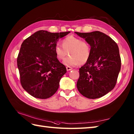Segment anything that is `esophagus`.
Returning <instances> with one entry per match:
<instances>
[{
	"label": "esophagus",
	"mask_w": 134,
	"mask_h": 134,
	"mask_svg": "<svg viewBox=\"0 0 134 134\" xmlns=\"http://www.w3.org/2000/svg\"><path fill=\"white\" fill-rule=\"evenodd\" d=\"M66 69H67V71H71V70H72V67H69V66H67V67H66Z\"/></svg>",
	"instance_id": "34e87169"
}]
</instances>
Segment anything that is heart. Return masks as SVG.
I'll return each instance as SVG.
<instances>
[{"label": "heart", "mask_w": 134, "mask_h": 134, "mask_svg": "<svg viewBox=\"0 0 134 134\" xmlns=\"http://www.w3.org/2000/svg\"><path fill=\"white\" fill-rule=\"evenodd\" d=\"M62 43V46L59 44H56L54 52L59 60L63 59L69 53L70 56L63 61L64 65L75 66L84 64L89 61L91 56V48L87 42L71 35L63 39Z\"/></svg>", "instance_id": "heart-1"}]
</instances>
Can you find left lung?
<instances>
[{"label": "left lung", "mask_w": 134, "mask_h": 134, "mask_svg": "<svg viewBox=\"0 0 134 134\" xmlns=\"http://www.w3.org/2000/svg\"><path fill=\"white\" fill-rule=\"evenodd\" d=\"M75 33L91 47L89 61L79 69L76 87L86 98H100L110 92L117 82L121 69L118 45L109 36L99 31Z\"/></svg>", "instance_id": "1"}]
</instances>
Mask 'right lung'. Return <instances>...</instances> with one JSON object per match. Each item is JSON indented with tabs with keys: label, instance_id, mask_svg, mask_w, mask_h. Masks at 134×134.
Returning a JSON list of instances; mask_svg holds the SVG:
<instances>
[{
	"label": "right lung",
	"instance_id": "add662e5",
	"mask_svg": "<svg viewBox=\"0 0 134 134\" xmlns=\"http://www.w3.org/2000/svg\"><path fill=\"white\" fill-rule=\"evenodd\" d=\"M70 33L39 30L22 42L17 58L20 81L34 97L46 99L58 90L67 70L57 59L54 48L59 38Z\"/></svg>",
	"mask_w": 134,
	"mask_h": 134
}]
</instances>
